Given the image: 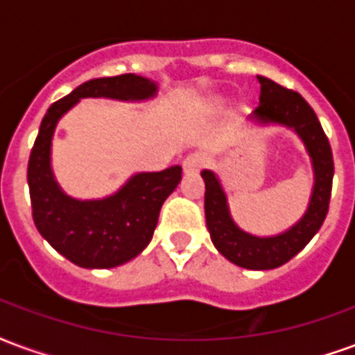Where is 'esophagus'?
<instances>
[{
  "label": "esophagus",
  "instance_id": "obj_1",
  "mask_svg": "<svg viewBox=\"0 0 355 355\" xmlns=\"http://www.w3.org/2000/svg\"><path fill=\"white\" fill-rule=\"evenodd\" d=\"M205 163H207V155L201 154V152H193L184 159L182 163V167H184L186 175H192V173H198L205 167Z\"/></svg>",
  "mask_w": 355,
  "mask_h": 355
}]
</instances>
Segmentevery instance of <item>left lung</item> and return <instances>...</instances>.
Segmentation results:
<instances>
[{
    "instance_id": "left-lung-1",
    "label": "left lung",
    "mask_w": 355,
    "mask_h": 355,
    "mask_svg": "<svg viewBox=\"0 0 355 355\" xmlns=\"http://www.w3.org/2000/svg\"><path fill=\"white\" fill-rule=\"evenodd\" d=\"M257 80L261 83V101L249 119L259 125H282L293 129L310 155L313 188L306 213L282 234L264 238L254 236L234 223L228 198L215 173L203 169L201 177L205 180V220L216 251L236 266L272 270L300 253L321 228L327 216L335 165L329 140L312 106L298 93L277 85L264 76H257Z\"/></svg>"
}]
</instances>
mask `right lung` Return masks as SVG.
<instances>
[{"instance_id":"1","label":"right lung","mask_w":355,"mask_h":355,"mask_svg":"<svg viewBox=\"0 0 355 355\" xmlns=\"http://www.w3.org/2000/svg\"><path fill=\"white\" fill-rule=\"evenodd\" d=\"M157 83L137 73L85 81L57 101L43 117L28 162V186L37 232L51 247L81 268H116L152 241L163 201L182 178V167L137 173L117 192L101 200H76L58 186L51 167V144L60 117L81 98L142 102Z\"/></svg>"}]
</instances>
